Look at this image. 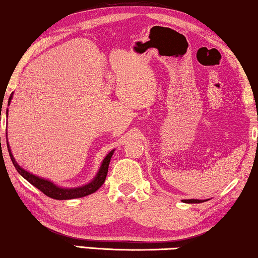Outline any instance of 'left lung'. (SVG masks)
Returning <instances> with one entry per match:
<instances>
[{"label":"left lung","mask_w":258,"mask_h":258,"mask_svg":"<svg viewBox=\"0 0 258 258\" xmlns=\"http://www.w3.org/2000/svg\"><path fill=\"white\" fill-rule=\"evenodd\" d=\"M183 202L185 203H202L204 201L202 200H183Z\"/></svg>","instance_id":"8db88e82"}]
</instances>
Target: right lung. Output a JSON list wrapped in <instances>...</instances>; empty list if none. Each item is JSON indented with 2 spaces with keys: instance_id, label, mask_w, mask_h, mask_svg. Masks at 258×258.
<instances>
[{
  "instance_id": "add662e5",
  "label": "right lung",
  "mask_w": 258,
  "mask_h": 258,
  "mask_svg": "<svg viewBox=\"0 0 258 258\" xmlns=\"http://www.w3.org/2000/svg\"><path fill=\"white\" fill-rule=\"evenodd\" d=\"M12 98H13V95H10L9 101H8V105L10 103V101H12ZM1 108H2V105H1ZM7 116H8V109H7ZM6 135H7V134H6ZM7 147H8L10 158H12V162H13L14 167L16 168L17 172H19V174L22 176V177L26 178L27 181L30 183V184H33L35 188L41 190V191L43 192L44 195H47L48 197H50V199H54V200L80 199V197L88 196V195H90V194H93V192L96 191V190L100 189L101 185L103 184L104 181H105V177H107L109 163H110V158L112 156V154H114V150H111L110 153H109L107 156L104 157V160L101 164L100 170H98L97 175L95 176V178L90 183H88V184H86V185L79 186V188H61V186H57L56 184H54L52 182L48 181V179L38 177V176H35L33 174H30L29 171L24 170L23 168H21L20 165L17 164L15 158H14V156H13L12 150H10V147H9V143H8V140H7Z\"/></svg>"
}]
</instances>
